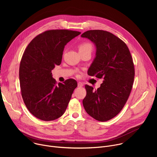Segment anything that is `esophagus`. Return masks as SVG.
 Wrapping results in <instances>:
<instances>
[{"mask_svg": "<svg viewBox=\"0 0 157 157\" xmlns=\"http://www.w3.org/2000/svg\"><path fill=\"white\" fill-rule=\"evenodd\" d=\"M83 85H84V84L81 82H78V87H82V86H83Z\"/></svg>", "mask_w": 157, "mask_h": 157, "instance_id": "34e87169", "label": "esophagus"}]
</instances>
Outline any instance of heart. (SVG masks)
Segmentation results:
<instances>
[{"instance_id":"obj_1","label":"heart","mask_w":157,"mask_h":157,"mask_svg":"<svg viewBox=\"0 0 157 157\" xmlns=\"http://www.w3.org/2000/svg\"><path fill=\"white\" fill-rule=\"evenodd\" d=\"M92 46L91 44H89L88 43H84L81 44L79 46V51L81 50H92Z\"/></svg>"}]
</instances>
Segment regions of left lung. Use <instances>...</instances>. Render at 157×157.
<instances>
[{"instance_id": "8db88e82", "label": "left lung", "mask_w": 157, "mask_h": 157, "mask_svg": "<svg viewBox=\"0 0 157 157\" xmlns=\"http://www.w3.org/2000/svg\"><path fill=\"white\" fill-rule=\"evenodd\" d=\"M81 37L91 41L96 49L87 74L104 79L96 91L85 85L83 106L96 120L107 121L120 113L129 97L135 76L133 60L126 44L113 33L93 30Z\"/></svg>"}]
</instances>
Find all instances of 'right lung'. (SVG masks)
Wrapping results in <instances>:
<instances>
[{
    "label": "right lung",
    "instance_id": "right-lung-1",
    "mask_svg": "<svg viewBox=\"0 0 157 157\" xmlns=\"http://www.w3.org/2000/svg\"><path fill=\"white\" fill-rule=\"evenodd\" d=\"M81 32L51 30L35 37L22 56L19 79L21 96L36 118L54 121L64 113L78 84L69 79L56 84L52 71L61 63L66 44Z\"/></svg>",
    "mask_w": 157,
    "mask_h": 157
}]
</instances>
